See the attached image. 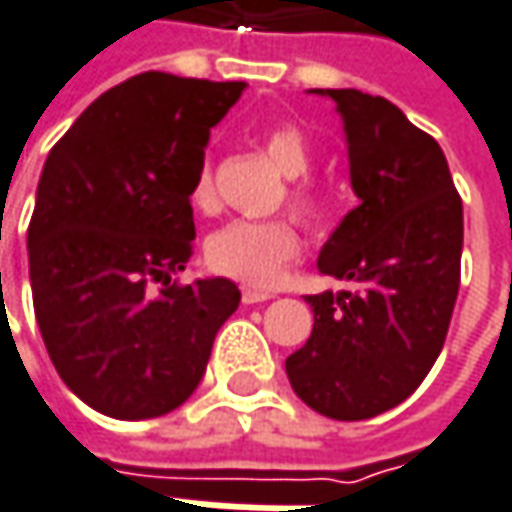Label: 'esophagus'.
Instances as JSON below:
<instances>
[{
  "label": "esophagus",
  "mask_w": 512,
  "mask_h": 512,
  "mask_svg": "<svg viewBox=\"0 0 512 512\" xmlns=\"http://www.w3.org/2000/svg\"><path fill=\"white\" fill-rule=\"evenodd\" d=\"M267 299H273V296H270V293H262V290H250V287L242 290V302H245V305H259V302H267Z\"/></svg>",
  "instance_id": "34e87169"
}]
</instances>
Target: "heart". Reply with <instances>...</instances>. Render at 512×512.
Returning a JSON list of instances; mask_svg holds the SVG:
<instances>
[{
  "mask_svg": "<svg viewBox=\"0 0 512 512\" xmlns=\"http://www.w3.org/2000/svg\"><path fill=\"white\" fill-rule=\"evenodd\" d=\"M259 145L276 170L290 179L287 185L290 207L302 219H316L325 207V199L322 190L305 179V173L313 165V148L305 130L296 122H276L262 130ZM190 202L199 210H210L216 205L210 165L196 173V182L190 187ZM205 253L207 265L216 273L230 276L247 287H270L279 282L282 270L299 256V233L287 219L230 222L207 239Z\"/></svg>",
  "mask_w": 512,
  "mask_h": 512,
  "instance_id": "b5f03b06",
  "label": "heart"
}]
</instances>
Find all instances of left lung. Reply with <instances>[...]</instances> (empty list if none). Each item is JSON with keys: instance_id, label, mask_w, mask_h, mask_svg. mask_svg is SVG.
<instances>
[{"instance_id": "1", "label": "left lung", "mask_w": 512, "mask_h": 512, "mask_svg": "<svg viewBox=\"0 0 512 512\" xmlns=\"http://www.w3.org/2000/svg\"><path fill=\"white\" fill-rule=\"evenodd\" d=\"M342 113L359 196L319 273L359 290L307 296L313 333L285 370L296 396L339 422L402 404L439 359L462 279L464 216L442 148L384 96L310 90Z\"/></svg>"}]
</instances>
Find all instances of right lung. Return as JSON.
I'll return each mask as SVG.
<instances>
[{
    "mask_svg": "<svg viewBox=\"0 0 512 512\" xmlns=\"http://www.w3.org/2000/svg\"><path fill=\"white\" fill-rule=\"evenodd\" d=\"M242 90L148 70L105 90L48 153L28 227L33 310L62 382L105 416L187 402L239 307L230 279L170 276L193 253L210 128Z\"/></svg>",
    "mask_w": 512,
    "mask_h": 512,
    "instance_id": "1",
    "label": "right lung"
}]
</instances>
